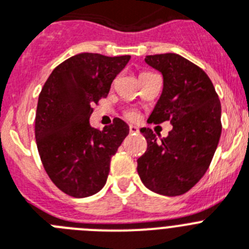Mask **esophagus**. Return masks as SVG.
<instances>
[{"label": "esophagus", "mask_w": 249, "mask_h": 249, "mask_svg": "<svg viewBox=\"0 0 249 249\" xmlns=\"http://www.w3.org/2000/svg\"><path fill=\"white\" fill-rule=\"evenodd\" d=\"M129 131H130L131 134H135V133H139V129L137 126H134V125H130L129 126Z\"/></svg>", "instance_id": "esophagus-1"}]
</instances>
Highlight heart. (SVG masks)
I'll use <instances>...</instances> for the list:
<instances>
[{
  "label": "heart",
  "mask_w": 249,
  "mask_h": 249,
  "mask_svg": "<svg viewBox=\"0 0 249 249\" xmlns=\"http://www.w3.org/2000/svg\"><path fill=\"white\" fill-rule=\"evenodd\" d=\"M125 115H126V118H128V119H135V118H137V114H135L134 111H128Z\"/></svg>",
  "instance_id": "1"
}]
</instances>
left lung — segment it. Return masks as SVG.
<instances>
[{"mask_svg": "<svg viewBox=\"0 0 249 249\" xmlns=\"http://www.w3.org/2000/svg\"><path fill=\"white\" fill-rule=\"evenodd\" d=\"M145 63L163 76V91L148 123L171 121L173 128L160 139L141 129L148 147L138 158V175L150 191L182 195L212 163L221 134L220 101L208 74L178 54L147 55Z\"/></svg>", "mask_w": 249, "mask_h": 249, "instance_id": "left-lung-1", "label": "left lung"}]
</instances>
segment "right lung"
I'll use <instances>...</instances> for the list:
<instances>
[{
	"instance_id": "1",
	"label": "right lung",
	"mask_w": 249,
	"mask_h": 249,
	"mask_svg": "<svg viewBox=\"0 0 249 249\" xmlns=\"http://www.w3.org/2000/svg\"><path fill=\"white\" fill-rule=\"evenodd\" d=\"M130 55L81 53L55 67L44 83L35 115V138L44 170L60 191L87 197L105 186L111 157L129 134L115 118L102 130L91 128L92 106L108 95Z\"/></svg>"
}]
</instances>
